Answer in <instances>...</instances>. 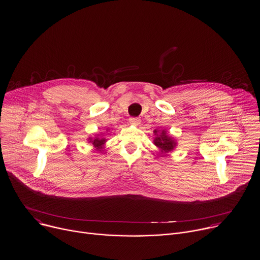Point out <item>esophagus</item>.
Segmentation results:
<instances>
[{
	"label": "esophagus",
	"mask_w": 260,
	"mask_h": 260,
	"mask_svg": "<svg viewBox=\"0 0 260 260\" xmlns=\"http://www.w3.org/2000/svg\"><path fill=\"white\" fill-rule=\"evenodd\" d=\"M128 121H129L132 124H136V125H138V124L140 123V119L138 118V117H131Z\"/></svg>",
	"instance_id": "esophagus-1"
}]
</instances>
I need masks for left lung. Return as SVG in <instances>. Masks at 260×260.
Returning <instances> with one entry per match:
<instances>
[{
    "label": "left lung",
    "mask_w": 260,
    "mask_h": 260,
    "mask_svg": "<svg viewBox=\"0 0 260 260\" xmlns=\"http://www.w3.org/2000/svg\"><path fill=\"white\" fill-rule=\"evenodd\" d=\"M157 134V132L155 131ZM154 144L161 149V151L164 153L170 152L174 149L176 142L166 135V132L163 131L160 136H158L154 140Z\"/></svg>",
    "instance_id": "8db88e82"
}]
</instances>
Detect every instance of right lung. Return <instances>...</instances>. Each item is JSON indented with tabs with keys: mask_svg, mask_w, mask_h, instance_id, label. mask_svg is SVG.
Instances as JSON below:
<instances>
[{
	"mask_svg": "<svg viewBox=\"0 0 260 260\" xmlns=\"http://www.w3.org/2000/svg\"><path fill=\"white\" fill-rule=\"evenodd\" d=\"M91 140L92 143H93V145L95 146V147H97V148H101V146H102V144L105 142V139L104 138H96L95 139H90Z\"/></svg>",
	"mask_w": 260,
	"mask_h": 260,
	"instance_id": "1",
	"label": "right lung"
}]
</instances>
